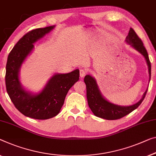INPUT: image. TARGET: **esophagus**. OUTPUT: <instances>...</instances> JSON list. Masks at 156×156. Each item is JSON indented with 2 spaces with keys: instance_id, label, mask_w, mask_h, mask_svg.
<instances>
[{
  "instance_id": "esophagus-1",
  "label": "esophagus",
  "mask_w": 156,
  "mask_h": 156,
  "mask_svg": "<svg viewBox=\"0 0 156 156\" xmlns=\"http://www.w3.org/2000/svg\"><path fill=\"white\" fill-rule=\"evenodd\" d=\"M87 71L85 69H80V76L81 78H83L87 74Z\"/></svg>"
}]
</instances>
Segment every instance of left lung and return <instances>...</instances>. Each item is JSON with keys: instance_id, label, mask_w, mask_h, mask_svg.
<instances>
[{"instance_id": "obj_1", "label": "left lung", "mask_w": 156, "mask_h": 156, "mask_svg": "<svg viewBox=\"0 0 156 156\" xmlns=\"http://www.w3.org/2000/svg\"><path fill=\"white\" fill-rule=\"evenodd\" d=\"M125 41L131 45V47L135 49L144 57L148 68L150 81L151 65L149 58H148V52L144 46L142 41L132 28H130ZM84 82L86 85V89H87V99L89 107L94 115L106 120L120 119L135 110L143 101L147 92V90H146V92L144 93L142 98L133 105L127 106H119L111 103L102 96L98 85L97 84V81L92 76L90 75L85 76Z\"/></svg>"}]
</instances>
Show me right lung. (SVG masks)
I'll list each match as a JSON object with an SVG mask.
<instances>
[{"label":"right lung","mask_w":156,"mask_h":156,"mask_svg":"<svg viewBox=\"0 0 156 156\" xmlns=\"http://www.w3.org/2000/svg\"><path fill=\"white\" fill-rule=\"evenodd\" d=\"M55 26L34 29L25 34L14 46L6 64L7 92L16 108L27 117L38 120L53 118L59 113L67 93L79 80L80 71L56 73L38 94L27 91L20 81L21 66L34 48V43L48 34Z\"/></svg>","instance_id":"1"}]
</instances>
